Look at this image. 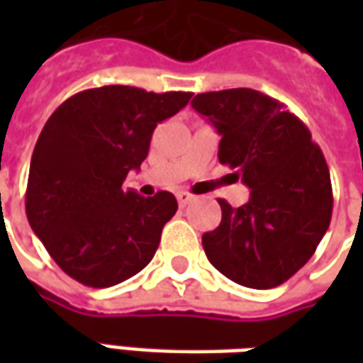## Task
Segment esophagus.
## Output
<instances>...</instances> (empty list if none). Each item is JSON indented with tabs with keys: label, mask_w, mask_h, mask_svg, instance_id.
<instances>
[{
	"label": "esophagus",
	"mask_w": 363,
	"mask_h": 363,
	"mask_svg": "<svg viewBox=\"0 0 363 363\" xmlns=\"http://www.w3.org/2000/svg\"><path fill=\"white\" fill-rule=\"evenodd\" d=\"M177 200H179V204L184 208V206L190 204V202L194 200V196H192L190 192H186V190H181V192H177Z\"/></svg>",
	"instance_id": "obj_1"
}]
</instances>
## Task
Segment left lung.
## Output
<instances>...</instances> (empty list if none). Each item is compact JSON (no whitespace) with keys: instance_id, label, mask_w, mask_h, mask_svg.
<instances>
[{"instance_id":"obj_1","label":"left lung","mask_w":363,"mask_h":363,"mask_svg":"<svg viewBox=\"0 0 363 363\" xmlns=\"http://www.w3.org/2000/svg\"><path fill=\"white\" fill-rule=\"evenodd\" d=\"M192 106L221 135L220 163L251 189L241 208L220 198L221 223L202 235L208 260L255 289L280 286L311 259L333 216V186L311 132L280 101L255 89L200 93Z\"/></svg>"}]
</instances>
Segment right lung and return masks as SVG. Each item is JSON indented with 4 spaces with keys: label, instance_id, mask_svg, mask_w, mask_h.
<instances>
[{
    "label": "right lung",
    "instance_id": "right-lung-1",
    "mask_svg": "<svg viewBox=\"0 0 363 363\" xmlns=\"http://www.w3.org/2000/svg\"><path fill=\"white\" fill-rule=\"evenodd\" d=\"M192 93L104 85L69 96L52 112L30 159L25 208L30 228L64 272L108 288L150 264L177 198H143L122 182L147 157L159 122Z\"/></svg>",
    "mask_w": 363,
    "mask_h": 363
}]
</instances>
